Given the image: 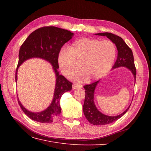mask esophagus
Instances as JSON below:
<instances>
[{"label": "esophagus", "mask_w": 151, "mask_h": 151, "mask_svg": "<svg viewBox=\"0 0 151 151\" xmlns=\"http://www.w3.org/2000/svg\"><path fill=\"white\" fill-rule=\"evenodd\" d=\"M83 88V85L79 84L74 83L72 85V89H76L77 88Z\"/></svg>", "instance_id": "esophagus-1"}]
</instances>
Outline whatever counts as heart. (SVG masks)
<instances>
[{
  "label": "heart",
  "mask_w": 151,
  "mask_h": 151,
  "mask_svg": "<svg viewBox=\"0 0 151 151\" xmlns=\"http://www.w3.org/2000/svg\"><path fill=\"white\" fill-rule=\"evenodd\" d=\"M116 56L115 45L110 41L82 38L73 43L68 49H63L58 57L59 67L67 77H72L79 70V80L88 78L96 80L111 69Z\"/></svg>",
  "instance_id": "b5f03b06"
}]
</instances>
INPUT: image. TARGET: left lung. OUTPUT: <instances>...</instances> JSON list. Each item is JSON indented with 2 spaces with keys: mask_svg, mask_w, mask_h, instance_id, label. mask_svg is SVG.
I'll use <instances>...</instances> for the list:
<instances>
[{
  "mask_svg": "<svg viewBox=\"0 0 151 151\" xmlns=\"http://www.w3.org/2000/svg\"><path fill=\"white\" fill-rule=\"evenodd\" d=\"M96 35L106 36L113 43L115 44L118 50V57L115 64L112 67V69H115V68L120 67H127L134 75L135 83L136 68L134 64L133 53L123 40L120 36L111 33H107V32L106 33H97ZM99 81H98L95 83L87 84L84 86L86 95L83 105V112L87 120L91 124L94 125H106L116 121L123 115H125V113L130 106V105L124 112L117 116H108L100 112L96 106L94 101V91Z\"/></svg>",
  "mask_w": 151,
  "mask_h": 151,
  "instance_id": "1",
  "label": "left lung"
}]
</instances>
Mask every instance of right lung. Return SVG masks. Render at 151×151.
<instances>
[{
    "label": "right lung",
    "instance_id": "1",
    "mask_svg": "<svg viewBox=\"0 0 151 151\" xmlns=\"http://www.w3.org/2000/svg\"><path fill=\"white\" fill-rule=\"evenodd\" d=\"M74 33L70 31L55 26H45L31 33L22 43L19 52V61L16 71V82L17 80V70L26 60L40 58L51 63L56 76V84L52 103L45 110L34 113L28 111L19 101L22 110L31 120L40 123H52L60 116L61 108L60 99L63 94L72 89V83L64 76L59 74L58 57L62 47L69 41Z\"/></svg>",
    "mask_w": 151,
    "mask_h": 151
}]
</instances>
